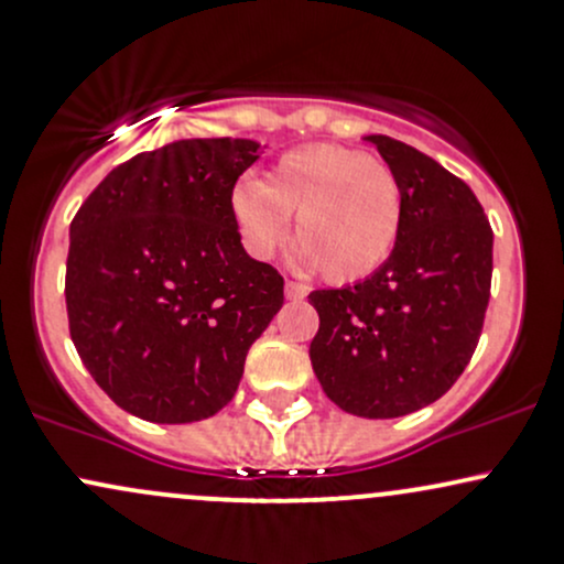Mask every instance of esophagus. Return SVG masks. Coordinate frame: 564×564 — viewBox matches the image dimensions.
<instances>
[{
    "mask_svg": "<svg viewBox=\"0 0 564 564\" xmlns=\"http://www.w3.org/2000/svg\"><path fill=\"white\" fill-rule=\"evenodd\" d=\"M306 293H308V290H306V284H301V282H293V280H288V282H284V295H288L290 301H301V299H304Z\"/></svg>",
    "mask_w": 564,
    "mask_h": 564,
    "instance_id": "34e87169",
    "label": "esophagus"
}]
</instances>
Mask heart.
<instances>
[{
    "instance_id": "1",
    "label": "heart",
    "mask_w": 564,
    "mask_h": 564,
    "mask_svg": "<svg viewBox=\"0 0 564 564\" xmlns=\"http://www.w3.org/2000/svg\"><path fill=\"white\" fill-rule=\"evenodd\" d=\"M403 185L387 163L341 144H306L271 166L269 183L239 180L231 215L241 245L269 260L290 236L301 241V260L328 282L371 276L395 250L403 228Z\"/></svg>"
}]
</instances>
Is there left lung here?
<instances>
[{"label":"left lung","instance_id":"1","mask_svg":"<svg viewBox=\"0 0 564 564\" xmlns=\"http://www.w3.org/2000/svg\"><path fill=\"white\" fill-rule=\"evenodd\" d=\"M403 185V228L381 269L314 290L308 357L325 395L366 420L438 401L474 357L492 282V228L468 185L384 134L366 137Z\"/></svg>","mask_w":564,"mask_h":564}]
</instances>
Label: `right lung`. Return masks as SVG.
Returning <instances> with one entry per match:
<instances>
[{
  "label": "right lung",
  "mask_w": 564,
  "mask_h": 564,
  "mask_svg": "<svg viewBox=\"0 0 564 564\" xmlns=\"http://www.w3.org/2000/svg\"><path fill=\"white\" fill-rule=\"evenodd\" d=\"M252 139H177L115 166L69 226L66 314L83 366L129 414L185 425L234 398L284 280L231 215Z\"/></svg>",
  "instance_id": "right-lung-1"
}]
</instances>
